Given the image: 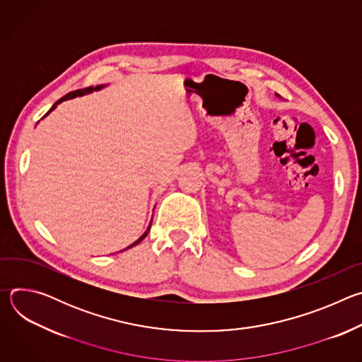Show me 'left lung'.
Returning a JSON list of instances; mask_svg holds the SVG:
<instances>
[{
  "mask_svg": "<svg viewBox=\"0 0 362 362\" xmlns=\"http://www.w3.org/2000/svg\"><path fill=\"white\" fill-rule=\"evenodd\" d=\"M276 95H278V94H276Z\"/></svg>",
  "mask_w": 362,
  "mask_h": 362,
  "instance_id": "1",
  "label": "left lung"
}]
</instances>
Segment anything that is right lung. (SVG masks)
Wrapping results in <instances>:
<instances>
[{"mask_svg": "<svg viewBox=\"0 0 362 362\" xmlns=\"http://www.w3.org/2000/svg\"><path fill=\"white\" fill-rule=\"evenodd\" d=\"M101 87H103V86H95V87H87V88H78V90H76V91H70L69 94H66L64 97H62V98H60L59 101H56V103H54V105H53V107H51V109H49V110L47 112V115H48L49 112H53V110H54V109L57 107V105H60V103H62V101H64V100H69V98H73V97H77V95H83V94L91 93V91H94V90H100ZM47 115H45V116H47ZM150 228H151V222H150V225H148L147 230H146V232H144V233H143V235H141V236H140V238H139V239H137V240H136L134 243H132V245H130V246H127L126 249H130V247H133V246L139 245V243H140V242H141V240H143V239H144V238L147 236V233H148Z\"/></svg>", "mask_w": 362, "mask_h": 362, "instance_id": "add662e5", "label": "right lung"}]
</instances>
